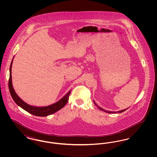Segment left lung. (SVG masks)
Here are the masks:
<instances>
[{
	"label": "left lung",
	"instance_id": "obj_1",
	"mask_svg": "<svg viewBox=\"0 0 157 157\" xmlns=\"http://www.w3.org/2000/svg\"><path fill=\"white\" fill-rule=\"evenodd\" d=\"M94 104L95 105L97 106V108H98L100 110H101V111H104L105 112H107V113H121V112H124V111H125L126 109H127H127H123V110H121V111H116V112H114V111H107V110H105L104 109H103V108H101L100 106H99L96 103H95V101L94 100Z\"/></svg>",
	"mask_w": 157,
	"mask_h": 157
}]
</instances>
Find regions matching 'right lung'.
I'll use <instances>...</instances> for the list:
<instances>
[{"instance_id":"add662e5","label":"right lung","mask_w":157,"mask_h":157,"mask_svg":"<svg viewBox=\"0 0 157 157\" xmlns=\"http://www.w3.org/2000/svg\"><path fill=\"white\" fill-rule=\"evenodd\" d=\"M13 58H13V59L11 62V64L9 69L10 76H9V92L11 95V97L13 98V101H15L16 104L19 106L21 108H22L24 110H25L26 111L37 117H47L48 115H50L58 111L66 105L69 99V96L71 93V90H69V92H67V93L58 102L48 106H35L28 104L25 101H23L22 99L20 98V97L17 95L12 85V66Z\"/></svg>"}]
</instances>
